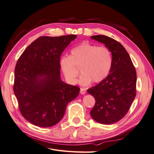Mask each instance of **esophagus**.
<instances>
[{
	"label": "esophagus",
	"instance_id": "34e87169",
	"mask_svg": "<svg viewBox=\"0 0 154 154\" xmlns=\"http://www.w3.org/2000/svg\"><path fill=\"white\" fill-rule=\"evenodd\" d=\"M86 93V90L84 88H80V94H85Z\"/></svg>",
	"mask_w": 154,
	"mask_h": 154
}]
</instances>
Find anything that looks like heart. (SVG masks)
I'll list each match as a JSON object with an SVG mask.
<instances>
[{
    "label": "heart",
    "mask_w": 154,
    "mask_h": 154,
    "mask_svg": "<svg viewBox=\"0 0 154 154\" xmlns=\"http://www.w3.org/2000/svg\"><path fill=\"white\" fill-rule=\"evenodd\" d=\"M71 56H63L60 67L69 83L75 84L80 69L79 83L87 85L103 81L108 76L112 65V56L109 48L83 42L71 50Z\"/></svg>",
    "instance_id": "b5f03b06"
}]
</instances>
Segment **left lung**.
<instances>
[{"label":"left lung","mask_w":154,"mask_h":154,"mask_svg":"<svg viewBox=\"0 0 154 154\" xmlns=\"http://www.w3.org/2000/svg\"><path fill=\"white\" fill-rule=\"evenodd\" d=\"M91 38L104 44L112 56L108 76L87 90L96 101L91 115L100 123L112 124L127 114L136 96V71L127 50L118 42L101 35Z\"/></svg>","instance_id":"1"}]
</instances>
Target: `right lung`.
Returning a JSON list of instances; mask_svg holds the SVG:
<instances>
[{
	"label": "right lung",
	"instance_id": "1",
	"mask_svg": "<svg viewBox=\"0 0 154 154\" xmlns=\"http://www.w3.org/2000/svg\"><path fill=\"white\" fill-rule=\"evenodd\" d=\"M75 35L40 36L18 58L13 91L22 116L32 125L50 127L63 117L80 88L60 78V58Z\"/></svg>",
	"mask_w": 154,
	"mask_h": 154
}]
</instances>
